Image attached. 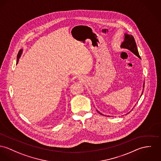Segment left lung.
<instances>
[{"label":"left lung","mask_w":161,"mask_h":161,"mask_svg":"<svg viewBox=\"0 0 161 161\" xmlns=\"http://www.w3.org/2000/svg\"><path fill=\"white\" fill-rule=\"evenodd\" d=\"M121 47L124 48H127V49L131 51L134 54H135L136 55V56L140 58V55H139L138 51L137 48H136V43L134 37H133L132 35L126 34H125L124 41L121 44ZM145 87V83H144L143 87ZM143 92H142V94H143ZM98 113L101 114L99 111H98Z\"/></svg>","instance_id":"1"}]
</instances>
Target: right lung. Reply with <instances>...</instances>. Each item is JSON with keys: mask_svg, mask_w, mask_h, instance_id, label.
<instances>
[{"mask_svg": "<svg viewBox=\"0 0 161 161\" xmlns=\"http://www.w3.org/2000/svg\"><path fill=\"white\" fill-rule=\"evenodd\" d=\"M21 52H22V50H20V51H19L18 55H17V63H16V64H18V62L19 61V58H20V56H21Z\"/></svg>", "mask_w": 161, "mask_h": 161, "instance_id": "add662e5", "label": "right lung"}]
</instances>
